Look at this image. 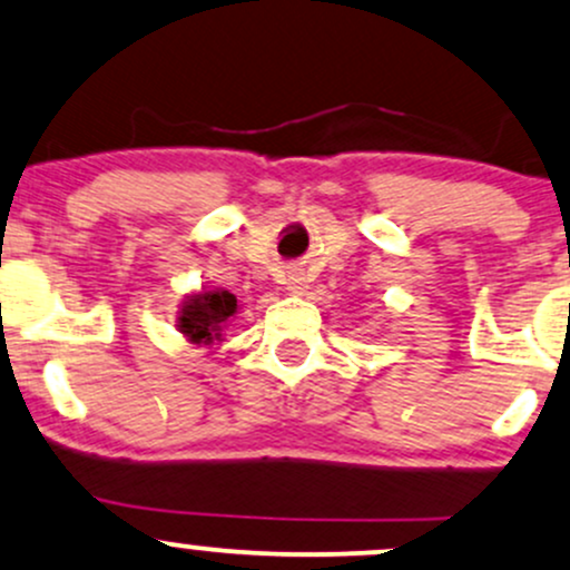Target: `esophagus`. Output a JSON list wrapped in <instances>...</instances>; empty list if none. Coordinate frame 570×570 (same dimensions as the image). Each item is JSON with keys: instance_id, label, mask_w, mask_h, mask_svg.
<instances>
[{"instance_id": "34e87169", "label": "esophagus", "mask_w": 570, "mask_h": 570, "mask_svg": "<svg viewBox=\"0 0 570 570\" xmlns=\"http://www.w3.org/2000/svg\"><path fill=\"white\" fill-rule=\"evenodd\" d=\"M305 289H307L305 278L299 276V273H292V276H289V292H294V294H303Z\"/></svg>"}]
</instances>
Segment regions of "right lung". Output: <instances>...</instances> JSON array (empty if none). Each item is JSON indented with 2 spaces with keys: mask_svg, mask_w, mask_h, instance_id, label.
Here are the masks:
<instances>
[{
  "mask_svg": "<svg viewBox=\"0 0 570 570\" xmlns=\"http://www.w3.org/2000/svg\"><path fill=\"white\" fill-rule=\"evenodd\" d=\"M238 313V299L227 289H200L181 303L176 326L193 345H212L222 340V330Z\"/></svg>",
  "mask_w": 570,
  "mask_h": 570,
  "instance_id": "right-lung-1",
  "label": "right lung"
}]
</instances>
